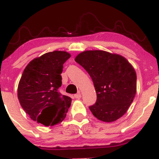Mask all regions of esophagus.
Returning a JSON list of instances; mask_svg holds the SVG:
<instances>
[{
    "label": "esophagus",
    "instance_id": "esophagus-1",
    "mask_svg": "<svg viewBox=\"0 0 159 159\" xmlns=\"http://www.w3.org/2000/svg\"><path fill=\"white\" fill-rule=\"evenodd\" d=\"M75 98H80L82 97V94H81V93L80 92H79V93H77V94H75Z\"/></svg>",
    "mask_w": 159,
    "mask_h": 159
}]
</instances>
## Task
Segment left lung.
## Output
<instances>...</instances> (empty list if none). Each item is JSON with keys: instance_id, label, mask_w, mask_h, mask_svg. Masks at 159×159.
Returning <instances> with one entry per match:
<instances>
[{"instance_id": "1", "label": "left lung", "mask_w": 159, "mask_h": 159, "mask_svg": "<svg viewBox=\"0 0 159 159\" xmlns=\"http://www.w3.org/2000/svg\"><path fill=\"white\" fill-rule=\"evenodd\" d=\"M93 82L97 96L89 107L103 122L117 120L127 112L137 93V74L122 55L103 50H86L75 57Z\"/></svg>"}]
</instances>
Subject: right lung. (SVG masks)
I'll return each mask as SVG.
<instances>
[{"instance_id":"right-lung-1","label":"right lung","mask_w":159,"mask_h":159,"mask_svg":"<svg viewBox=\"0 0 159 159\" xmlns=\"http://www.w3.org/2000/svg\"><path fill=\"white\" fill-rule=\"evenodd\" d=\"M71 55L53 51L36 57L26 66L20 78L17 97L33 120L52 126L66 116L71 98L58 92L63 65Z\"/></svg>"}]
</instances>
